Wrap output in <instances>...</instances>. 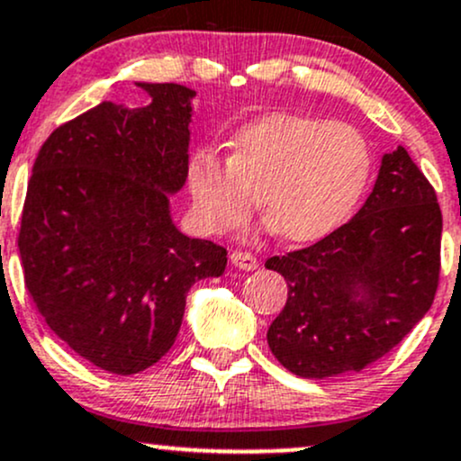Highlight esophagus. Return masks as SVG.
I'll use <instances>...</instances> for the list:
<instances>
[{"label":"esophagus","instance_id":"obj_1","mask_svg":"<svg viewBox=\"0 0 461 461\" xmlns=\"http://www.w3.org/2000/svg\"><path fill=\"white\" fill-rule=\"evenodd\" d=\"M231 262H234V267H239L242 271H254L258 269V258L254 254H249V251H242V249H234L231 251Z\"/></svg>","mask_w":461,"mask_h":461}]
</instances>
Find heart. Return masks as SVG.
Here are the masks:
<instances>
[{"mask_svg": "<svg viewBox=\"0 0 461 461\" xmlns=\"http://www.w3.org/2000/svg\"><path fill=\"white\" fill-rule=\"evenodd\" d=\"M372 150L358 129L295 113L242 126L222 161L199 149L188 161L194 216L212 234L245 225L260 196L265 216L293 242L330 234L361 201Z\"/></svg>", "mask_w": 461, "mask_h": 461, "instance_id": "b5f03b06", "label": "heart"}]
</instances>
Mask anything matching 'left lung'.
<instances>
[{
	"label": "left lung",
	"instance_id": "8db88e82",
	"mask_svg": "<svg viewBox=\"0 0 461 461\" xmlns=\"http://www.w3.org/2000/svg\"><path fill=\"white\" fill-rule=\"evenodd\" d=\"M442 212L407 150L383 157L358 214L304 249L267 260L286 304L267 332L271 352L304 378L361 372L427 315L439 282ZM368 297L357 301V288Z\"/></svg>",
	"mask_w": 461,
	"mask_h": 461
}]
</instances>
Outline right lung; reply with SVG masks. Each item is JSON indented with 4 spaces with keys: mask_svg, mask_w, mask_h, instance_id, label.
<instances>
[{
    "mask_svg": "<svg viewBox=\"0 0 461 461\" xmlns=\"http://www.w3.org/2000/svg\"><path fill=\"white\" fill-rule=\"evenodd\" d=\"M149 107L103 103L43 141L25 192L19 256L50 330L100 370L131 376L173 348L196 280L227 249L173 225L168 192L188 176L190 98L140 83Z\"/></svg>",
    "mask_w": 461,
    "mask_h": 461,
    "instance_id": "1",
    "label": "right lung"
}]
</instances>
